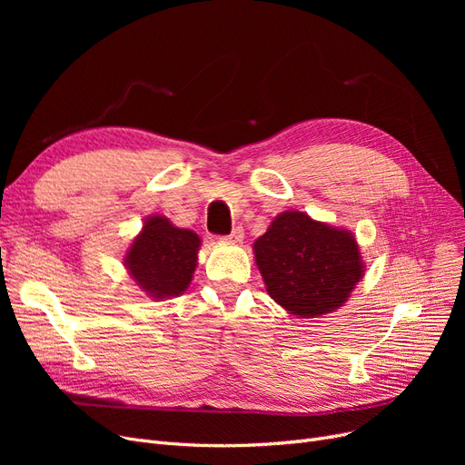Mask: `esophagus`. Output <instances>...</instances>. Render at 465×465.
<instances>
[{
	"mask_svg": "<svg viewBox=\"0 0 465 465\" xmlns=\"http://www.w3.org/2000/svg\"><path fill=\"white\" fill-rule=\"evenodd\" d=\"M242 238H244V229H242V227H234V229L231 231V234H229L227 238H224V241H227V242H241Z\"/></svg>",
	"mask_w": 465,
	"mask_h": 465,
	"instance_id": "esophagus-1",
	"label": "esophagus"
}]
</instances>
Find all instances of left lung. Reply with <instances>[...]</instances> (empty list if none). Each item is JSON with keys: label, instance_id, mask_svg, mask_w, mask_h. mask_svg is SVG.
<instances>
[{"label": "left lung", "instance_id": "8db88e82", "mask_svg": "<svg viewBox=\"0 0 465 465\" xmlns=\"http://www.w3.org/2000/svg\"><path fill=\"white\" fill-rule=\"evenodd\" d=\"M254 254L270 297L301 318L340 308L364 272L353 234L301 211L277 215L254 242Z\"/></svg>", "mask_w": 465, "mask_h": 465}]
</instances>
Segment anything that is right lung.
Wrapping results in <instances>:
<instances>
[{
    "mask_svg": "<svg viewBox=\"0 0 465 465\" xmlns=\"http://www.w3.org/2000/svg\"><path fill=\"white\" fill-rule=\"evenodd\" d=\"M200 236L178 229L164 217H149L124 263L135 283L153 299L178 297L192 281L198 265Z\"/></svg>",
    "mask_w": 465,
    "mask_h": 465,
    "instance_id": "right-lung-1",
    "label": "right lung"
}]
</instances>
